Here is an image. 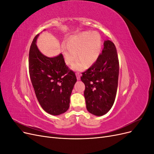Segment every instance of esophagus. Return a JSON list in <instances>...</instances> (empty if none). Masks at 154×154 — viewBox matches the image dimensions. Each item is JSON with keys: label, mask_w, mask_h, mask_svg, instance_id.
Returning <instances> with one entry per match:
<instances>
[{"label": "esophagus", "mask_w": 154, "mask_h": 154, "mask_svg": "<svg viewBox=\"0 0 154 154\" xmlns=\"http://www.w3.org/2000/svg\"><path fill=\"white\" fill-rule=\"evenodd\" d=\"M76 75L77 80H80V72H76Z\"/></svg>", "instance_id": "1"}]
</instances>
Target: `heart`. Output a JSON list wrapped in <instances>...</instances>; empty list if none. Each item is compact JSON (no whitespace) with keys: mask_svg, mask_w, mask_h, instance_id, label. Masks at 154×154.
Returning a JSON list of instances; mask_svg holds the SVG:
<instances>
[{"mask_svg":"<svg viewBox=\"0 0 154 154\" xmlns=\"http://www.w3.org/2000/svg\"><path fill=\"white\" fill-rule=\"evenodd\" d=\"M102 40L97 32H83L73 35L67 40V43L62 44V51L65 62L72 65L78 57L79 60L72 68L82 71L87 66H91L96 62L100 54ZM77 54H76V52Z\"/></svg>","mask_w":154,"mask_h":154,"instance_id":"1","label":"heart"}]
</instances>
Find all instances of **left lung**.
<instances>
[{
    "label": "left lung",
    "instance_id": "1",
    "mask_svg": "<svg viewBox=\"0 0 154 154\" xmlns=\"http://www.w3.org/2000/svg\"><path fill=\"white\" fill-rule=\"evenodd\" d=\"M101 54L92 66L82 72L84 97L87 110L101 116L112 106L118 89L119 60L114 44L110 40L103 43Z\"/></svg>",
    "mask_w": 154,
    "mask_h": 154
}]
</instances>
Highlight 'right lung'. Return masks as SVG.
<instances>
[{
	"instance_id": "1",
	"label": "right lung",
	"mask_w": 154,
	"mask_h": 154,
	"mask_svg": "<svg viewBox=\"0 0 154 154\" xmlns=\"http://www.w3.org/2000/svg\"><path fill=\"white\" fill-rule=\"evenodd\" d=\"M36 35L29 53L31 81L40 106L46 112L58 116L69 109L70 97L75 83V73L65 63L62 54L49 58L36 45Z\"/></svg>"
}]
</instances>
